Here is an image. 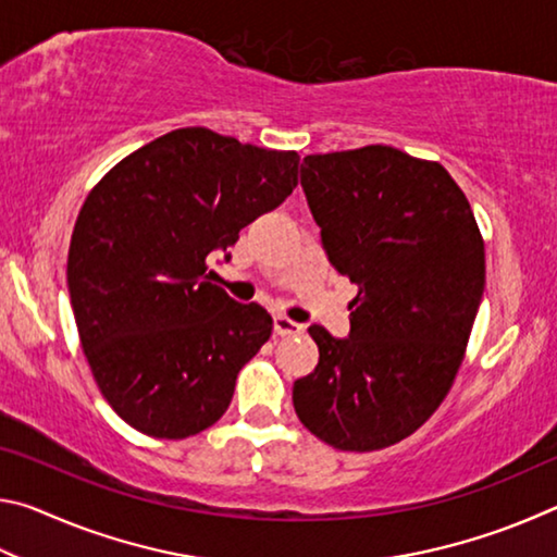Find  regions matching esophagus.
I'll return each instance as SVG.
<instances>
[{
	"label": "esophagus",
	"mask_w": 557,
	"mask_h": 557,
	"mask_svg": "<svg viewBox=\"0 0 557 557\" xmlns=\"http://www.w3.org/2000/svg\"><path fill=\"white\" fill-rule=\"evenodd\" d=\"M272 326H275V334L277 336H295V334L305 332V326L297 324V322H292V319L282 317V314L275 317V322H272Z\"/></svg>",
	"instance_id": "obj_1"
}]
</instances>
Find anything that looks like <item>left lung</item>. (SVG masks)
Returning a JSON list of instances; mask_svg holds the SVG:
<instances>
[{"instance_id":"8db88e82","label":"left lung","mask_w":557,"mask_h":557,"mask_svg":"<svg viewBox=\"0 0 557 557\" xmlns=\"http://www.w3.org/2000/svg\"><path fill=\"white\" fill-rule=\"evenodd\" d=\"M301 188L329 262L358 292L348 338L309 326L319 363L295 381V412L334 449L391 447L455 383L484 295L482 233L445 166L388 145L309 154Z\"/></svg>"}]
</instances>
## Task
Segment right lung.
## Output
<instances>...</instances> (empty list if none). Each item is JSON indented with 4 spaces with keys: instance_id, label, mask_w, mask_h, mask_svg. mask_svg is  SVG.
Instances as JSON below:
<instances>
[{
    "instance_id": "obj_1",
    "label": "right lung",
    "mask_w": 557,
    "mask_h": 557,
    "mask_svg": "<svg viewBox=\"0 0 557 557\" xmlns=\"http://www.w3.org/2000/svg\"><path fill=\"white\" fill-rule=\"evenodd\" d=\"M297 152L182 127L122 159L71 235L69 292L102 398L129 428L184 440L228 410L272 334L256 301L211 282L209 258L297 186Z\"/></svg>"
}]
</instances>
